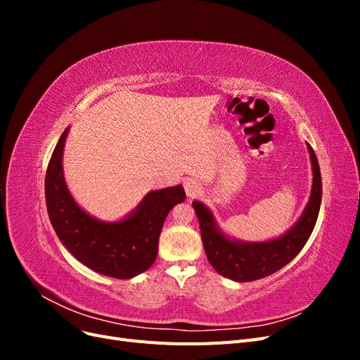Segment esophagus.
<instances>
[{
	"label": "esophagus",
	"mask_w": 360,
	"mask_h": 360,
	"mask_svg": "<svg viewBox=\"0 0 360 360\" xmlns=\"http://www.w3.org/2000/svg\"><path fill=\"white\" fill-rule=\"evenodd\" d=\"M183 186H184V191H186V195L189 198H193V197H197L198 193H201V184L197 181V180H193V179H188V180H184V183H183Z\"/></svg>",
	"instance_id": "1"
}]
</instances>
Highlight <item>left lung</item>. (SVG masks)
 Here are the masks:
<instances>
[{
  "mask_svg": "<svg viewBox=\"0 0 360 360\" xmlns=\"http://www.w3.org/2000/svg\"><path fill=\"white\" fill-rule=\"evenodd\" d=\"M312 162V191L309 202L304 207L300 219L284 236L269 242L248 243L228 238L216 225L212 212L200 201L192 205L198 216L201 238L207 259L217 274L237 282H249L266 278L288 264L308 238L317 222L321 204V174L317 156L308 144Z\"/></svg>",
  "mask_w": 360,
  "mask_h": 360,
  "instance_id": "obj_1",
  "label": "left lung"
}]
</instances>
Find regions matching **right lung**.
I'll return each instance as SVG.
<instances>
[{
	"mask_svg": "<svg viewBox=\"0 0 360 360\" xmlns=\"http://www.w3.org/2000/svg\"><path fill=\"white\" fill-rule=\"evenodd\" d=\"M64 130L53 148L45 179L51 224L61 243L84 266L97 274L130 279L146 271L158 257L159 236L169 210L183 202L181 184L147 193L136 209L120 222H102L75 202L63 172Z\"/></svg>",
	"mask_w": 360,
	"mask_h": 360,
	"instance_id": "add662e5",
	"label": "right lung"
}]
</instances>
